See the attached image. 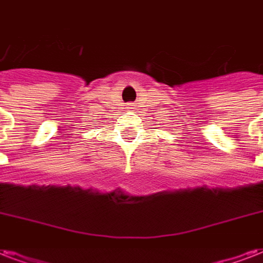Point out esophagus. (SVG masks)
Returning <instances> with one entry per match:
<instances>
[{"label": "esophagus", "mask_w": 263, "mask_h": 263, "mask_svg": "<svg viewBox=\"0 0 263 263\" xmlns=\"http://www.w3.org/2000/svg\"><path fill=\"white\" fill-rule=\"evenodd\" d=\"M129 108H132V104H129Z\"/></svg>", "instance_id": "esophagus-1"}]
</instances>
